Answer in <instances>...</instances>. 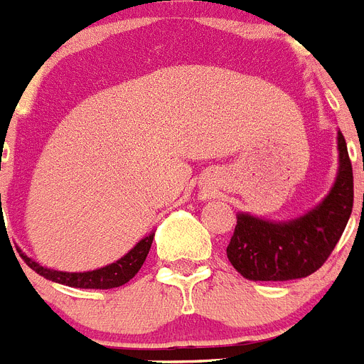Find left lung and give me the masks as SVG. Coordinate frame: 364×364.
I'll return each instance as SVG.
<instances>
[{
  "label": "left lung",
  "mask_w": 364,
  "mask_h": 364,
  "mask_svg": "<svg viewBox=\"0 0 364 364\" xmlns=\"http://www.w3.org/2000/svg\"><path fill=\"white\" fill-rule=\"evenodd\" d=\"M338 173L328 197L311 212L287 223L237 213L226 256L252 282H287L318 271L333 252L353 208V171L346 139L338 132Z\"/></svg>",
  "instance_id": "left-lung-1"
}]
</instances>
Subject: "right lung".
<instances>
[{"label": "right lung", "mask_w": 364, "mask_h": 364, "mask_svg": "<svg viewBox=\"0 0 364 364\" xmlns=\"http://www.w3.org/2000/svg\"><path fill=\"white\" fill-rule=\"evenodd\" d=\"M152 239H154V232H151L147 237L141 239L130 252H127L116 263H110V265L88 272L53 271V269H48V267H42L40 263L33 262L26 254H21V257L27 263V267H31L34 272H38L40 276H43L46 279H51L55 284L79 289H114L127 284L129 279H132L138 274V271L144 265L145 257H147L149 250H151Z\"/></svg>", "instance_id": "obj_1"}]
</instances>
